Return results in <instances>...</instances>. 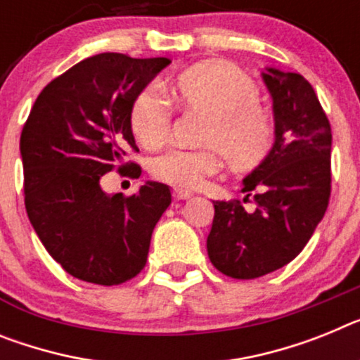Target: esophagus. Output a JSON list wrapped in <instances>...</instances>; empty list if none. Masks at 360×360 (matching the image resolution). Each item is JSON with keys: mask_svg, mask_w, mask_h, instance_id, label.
<instances>
[{"mask_svg": "<svg viewBox=\"0 0 360 360\" xmlns=\"http://www.w3.org/2000/svg\"><path fill=\"white\" fill-rule=\"evenodd\" d=\"M191 196H193L191 191H184V189H173L174 200H187V198H191Z\"/></svg>", "mask_w": 360, "mask_h": 360, "instance_id": "1", "label": "esophagus"}]
</instances>
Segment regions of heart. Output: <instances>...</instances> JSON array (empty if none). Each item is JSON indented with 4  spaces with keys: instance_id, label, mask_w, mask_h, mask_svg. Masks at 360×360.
Masks as SVG:
<instances>
[{
    "instance_id": "1",
    "label": "heart",
    "mask_w": 360,
    "mask_h": 360,
    "mask_svg": "<svg viewBox=\"0 0 360 360\" xmlns=\"http://www.w3.org/2000/svg\"><path fill=\"white\" fill-rule=\"evenodd\" d=\"M169 92L187 110L204 112L198 149L165 150L150 164L158 180L180 189H195L218 173L226 156L235 171H253L275 147V124L259 103L260 91L250 76L222 60L200 61L178 72ZM173 112L153 87L134 98L129 124L134 138L147 149L160 147L171 133Z\"/></svg>"
}]
</instances>
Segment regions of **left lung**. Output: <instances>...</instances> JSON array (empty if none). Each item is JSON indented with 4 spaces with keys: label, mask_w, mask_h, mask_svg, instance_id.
Instances as JSON below:
<instances>
[{
    "label": "left lung",
    "mask_w": 360,
    "mask_h": 360,
    "mask_svg": "<svg viewBox=\"0 0 360 360\" xmlns=\"http://www.w3.org/2000/svg\"><path fill=\"white\" fill-rule=\"evenodd\" d=\"M275 147L244 178V202H213L207 255L231 278H259L282 268L304 250L328 210L331 195V125L311 84L297 72L268 69Z\"/></svg>",
    "instance_id": "obj_1"
}]
</instances>
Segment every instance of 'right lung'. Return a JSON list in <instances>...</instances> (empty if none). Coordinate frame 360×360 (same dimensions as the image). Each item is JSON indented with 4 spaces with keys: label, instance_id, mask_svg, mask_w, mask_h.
<instances>
[{
    "label": "right lung",
    "instance_id": "obj_1",
    "mask_svg": "<svg viewBox=\"0 0 360 360\" xmlns=\"http://www.w3.org/2000/svg\"><path fill=\"white\" fill-rule=\"evenodd\" d=\"M169 58L101 52L45 85L20 138L25 210L51 257L69 275L118 285L142 271L150 235L171 204L169 187L147 182L131 196L101 191L100 178L136 153L129 115L134 98Z\"/></svg>",
    "mask_w": 360,
    "mask_h": 360
}]
</instances>
